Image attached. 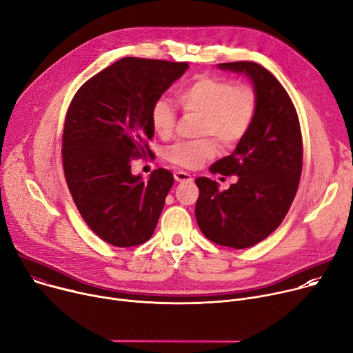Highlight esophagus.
Returning a JSON list of instances; mask_svg holds the SVG:
<instances>
[{"mask_svg":"<svg viewBox=\"0 0 353 353\" xmlns=\"http://www.w3.org/2000/svg\"><path fill=\"white\" fill-rule=\"evenodd\" d=\"M174 180L179 181V183H184V181H193V177H191L185 172H176L174 173Z\"/></svg>","mask_w":353,"mask_h":353,"instance_id":"34e87169","label":"esophagus"}]
</instances>
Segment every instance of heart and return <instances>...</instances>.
<instances>
[{
	"label": "heart",
	"mask_w": 353,
	"mask_h": 353,
	"mask_svg": "<svg viewBox=\"0 0 353 353\" xmlns=\"http://www.w3.org/2000/svg\"><path fill=\"white\" fill-rule=\"evenodd\" d=\"M180 105L203 117L200 135H212L222 145L238 143L250 130L258 112V97L249 87H236L231 80L215 76H199L184 84L179 92ZM150 123L160 138H169L176 125V110L166 99H159L150 108ZM216 145L211 139L177 142L168 148L166 157L172 163L196 169L215 154Z\"/></svg>",
	"instance_id": "obj_1"
}]
</instances>
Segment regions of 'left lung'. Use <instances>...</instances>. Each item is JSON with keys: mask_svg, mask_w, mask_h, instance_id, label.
<instances>
[{"mask_svg": "<svg viewBox=\"0 0 353 353\" xmlns=\"http://www.w3.org/2000/svg\"><path fill=\"white\" fill-rule=\"evenodd\" d=\"M218 69L250 80L258 112L235 150L210 168L211 173L236 174V183L219 191L215 180H196V219L210 241L245 249L268 238L290 210L303 168L301 131L290 97L263 66L234 61L219 63Z\"/></svg>", "mask_w": 353, "mask_h": 353, "instance_id": "left-lung-1", "label": "left lung"}]
</instances>
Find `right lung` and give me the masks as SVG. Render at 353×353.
<instances>
[{
    "label": "right lung",
    "mask_w": 353,
    "mask_h": 353,
    "mask_svg": "<svg viewBox=\"0 0 353 353\" xmlns=\"http://www.w3.org/2000/svg\"><path fill=\"white\" fill-rule=\"evenodd\" d=\"M187 69L185 61L123 57L85 81L69 107L66 181L87 225L114 246L141 245L157 225L173 174L157 169L143 181L131 160L150 153V108Z\"/></svg>",
    "instance_id": "add662e5"
}]
</instances>
